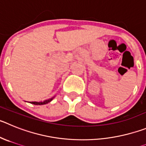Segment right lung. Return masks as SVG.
Instances as JSON below:
<instances>
[{
  "label": "right lung",
  "instance_id": "right-lung-1",
  "mask_svg": "<svg viewBox=\"0 0 146 146\" xmlns=\"http://www.w3.org/2000/svg\"><path fill=\"white\" fill-rule=\"evenodd\" d=\"M54 97H53V98H51V99H48V100H46L43 101V102H31V103H32V104H34V105H37V106H38V105L39 106H40V105H45V104H47V103H48V102H50L54 98Z\"/></svg>",
  "mask_w": 146,
  "mask_h": 146
}]
</instances>
